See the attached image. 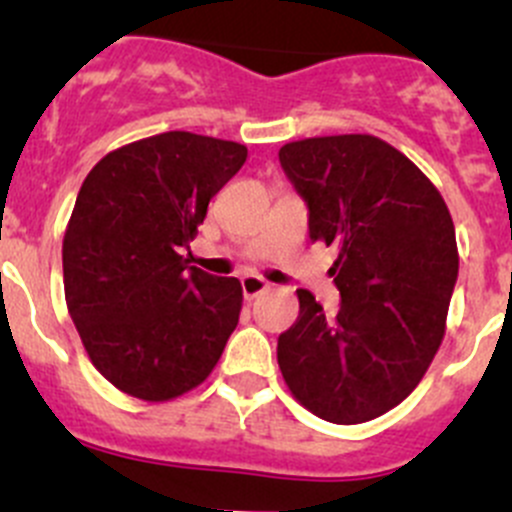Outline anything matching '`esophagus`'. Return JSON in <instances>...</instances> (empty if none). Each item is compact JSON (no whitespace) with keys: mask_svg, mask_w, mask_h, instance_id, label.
<instances>
[{"mask_svg":"<svg viewBox=\"0 0 512 512\" xmlns=\"http://www.w3.org/2000/svg\"><path fill=\"white\" fill-rule=\"evenodd\" d=\"M240 285H242V292H245L247 300H252V297L262 295V292H265L267 287H270L265 280H262V277H257V275H242L240 277Z\"/></svg>","mask_w":512,"mask_h":512,"instance_id":"esophagus-1","label":"esophagus"}]
</instances>
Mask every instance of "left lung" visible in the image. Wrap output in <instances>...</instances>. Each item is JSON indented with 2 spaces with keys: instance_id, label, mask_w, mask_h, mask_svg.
Here are the masks:
<instances>
[{
  "instance_id": "8db88e82",
  "label": "left lung",
  "mask_w": 512,
  "mask_h": 512,
  "mask_svg": "<svg viewBox=\"0 0 512 512\" xmlns=\"http://www.w3.org/2000/svg\"><path fill=\"white\" fill-rule=\"evenodd\" d=\"M280 165L305 200L310 240L337 247L340 290L335 317L297 290L300 315L277 340L282 377L317 418L367 423L413 393L443 342L453 217L433 182L372 135L290 142Z\"/></svg>"
}]
</instances>
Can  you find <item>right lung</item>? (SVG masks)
<instances>
[{"label": "right lung", "mask_w": 512, "mask_h": 512, "mask_svg": "<svg viewBox=\"0 0 512 512\" xmlns=\"http://www.w3.org/2000/svg\"><path fill=\"white\" fill-rule=\"evenodd\" d=\"M245 160L237 142L165 132L109 152L82 182L64 232V297L92 365L122 393L172 400L220 360L240 280L182 252Z\"/></svg>", "instance_id": "add662e5"}]
</instances>
